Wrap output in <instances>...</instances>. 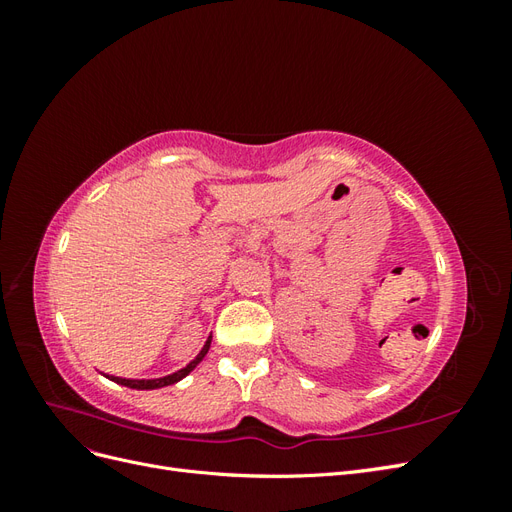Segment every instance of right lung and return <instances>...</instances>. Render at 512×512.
<instances>
[{
    "label": "right lung",
    "instance_id": "1",
    "mask_svg": "<svg viewBox=\"0 0 512 512\" xmlns=\"http://www.w3.org/2000/svg\"><path fill=\"white\" fill-rule=\"evenodd\" d=\"M209 346H211V337L207 339V344L203 346V350L198 352V356L196 359L192 361V363H188L185 365L183 369H179V371H175V374H170V376H164V378H158V380H128V378H115V376H106V378H111L113 382H117V384H121V386H128V389H138V391H151V389H162V386H170V384H175V382H179L181 378H185L190 374V371L205 359V354L209 352Z\"/></svg>",
    "mask_w": 512,
    "mask_h": 512
}]
</instances>
